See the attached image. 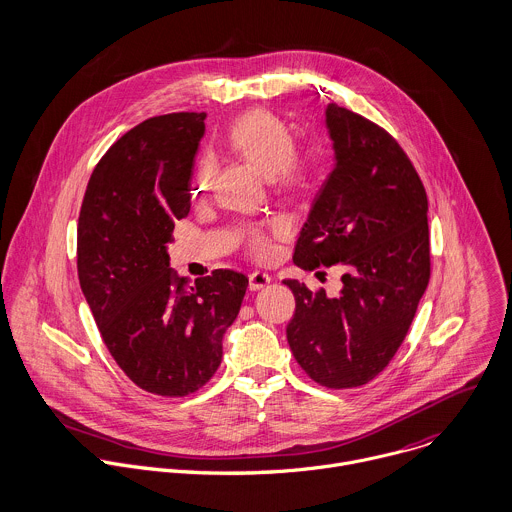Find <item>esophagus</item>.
Listing matches in <instances>:
<instances>
[{
    "label": "esophagus",
    "instance_id": "1",
    "mask_svg": "<svg viewBox=\"0 0 512 512\" xmlns=\"http://www.w3.org/2000/svg\"><path fill=\"white\" fill-rule=\"evenodd\" d=\"M270 284V274H266V272H252L250 276H248V288L250 290H262L264 286H268Z\"/></svg>",
    "mask_w": 512,
    "mask_h": 512
}]
</instances>
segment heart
<instances>
[{
	"instance_id": "b5f03b06",
	"label": "heart",
	"mask_w": 512,
	"mask_h": 512,
	"mask_svg": "<svg viewBox=\"0 0 512 512\" xmlns=\"http://www.w3.org/2000/svg\"><path fill=\"white\" fill-rule=\"evenodd\" d=\"M226 145L264 175L270 185L288 195H300L315 187L321 175L319 157L296 147L290 127L266 109H252L236 117L226 131ZM212 181V163L203 159L197 167L195 183L203 189ZM288 232L284 220H272L266 226H248L242 230V244L256 260H270L276 254V238Z\"/></svg>"
}]
</instances>
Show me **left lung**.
<instances>
[{
    "mask_svg": "<svg viewBox=\"0 0 512 512\" xmlns=\"http://www.w3.org/2000/svg\"><path fill=\"white\" fill-rule=\"evenodd\" d=\"M327 127L337 163L296 240L294 264L341 266L343 290L331 298L284 280L296 300L286 339L313 381L349 389L389 365L428 288V197L383 127L335 102Z\"/></svg>",
    "mask_w": 512,
    "mask_h": 512,
    "instance_id": "8db88e82",
    "label": "left lung"
}]
</instances>
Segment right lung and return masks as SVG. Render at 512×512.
Listing matches in <instances>:
<instances>
[{"instance_id":"add662e5","label":"right lung","mask_w":512,"mask_h":512,"mask_svg":"<svg viewBox=\"0 0 512 512\" xmlns=\"http://www.w3.org/2000/svg\"><path fill=\"white\" fill-rule=\"evenodd\" d=\"M206 113H171L125 133L96 163L76 238L80 288L100 337L141 389L183 397L222 363L248 278L214 270L187 284L165 244L191 208V171Z\"/></svg>"}]
</instances>
